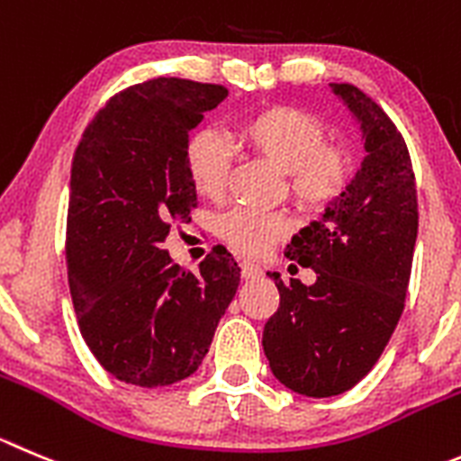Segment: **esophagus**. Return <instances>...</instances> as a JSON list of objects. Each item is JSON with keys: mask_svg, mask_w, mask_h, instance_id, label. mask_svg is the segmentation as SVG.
<instances>
[{"mask_svg": "<svg viewBox=\"0 0 461 461\" xmlns=\"http://www.w3.org/2000/svg\"><path fill=\"white\" fill-rule=\"evenodd\" d=\"M261 275V268L259 264H255V261H240V277L243 279H255Z\"/></svg>", "mask_w": 461, "mask_h": 461, "instance_id": "1", "label": "esophagus"}]
</instances>
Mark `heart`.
Returning a JSON list of instances; mask_svg holds the SVG:
<instances>
[{"label":"heart","instance_id":"1","mask_svg":"<svg viewBox=\"0 0 461 461\" xmlns=\"http://www.w3.org/2000/svg\"><path fill=\"white\" fill-rule=\"evenodd\" d=\"M240 143L286 175L289 193L303 209H328L350 179V157L325 143V129L309 113L291 106H270L248 115L236 129ZM231 148L216 131H200L188 140L186 170L200 195L218 197L227 186ZM289 231L277 213L236 206L222 213L218 234L245 255H261Z\"/></svg>","mask_w":461,"mask_h":461}]
</instances>
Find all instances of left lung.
Instances as JSON below:
<instances>
[{"label": "left lung", "mask_w": 461, "mask_h": 461, "mask_svg": "<svg viewBox=\"0 0 461 461\" xmlns=\"http://www.w3.org/2000/svg\"><path fill=\"white\" fill-rule=\"evenodd\" d=\"M357 120L366 157L346 191L286 245L316 282L284 284L264 328L270 371L286 389L330 398L368 375L405 309L419 202L411 158L380 104L350 84H330Z\"/></svg>", "instance_id": "obj_1"}]
</instances>
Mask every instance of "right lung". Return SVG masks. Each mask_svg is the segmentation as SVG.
Here are the masks:
<instances>
[{"mask_svg":"<svg viewBox=\"0 0 461 461\" xmlns=\"http://www.w3.org/2000/svg\"><path fill=\"white\" fill-rule=\"evenodd\" d=\"M225 97V86L175 77L129 86L97 111L72 158V304L90 352L127 384L193 375L239 289L240 268L225 248L191 273L161 245L197 206L188 131Z\"/></svg>","mask_w":461,"mask_h":461,"instance_id":"right-lung-1","label":"right lung"}]
</instances>
